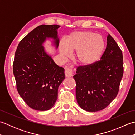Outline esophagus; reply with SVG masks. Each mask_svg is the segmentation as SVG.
Wrapping results in <instances>:
<instances>
[{
  "instance_id": "obj_1",
  "label": "esophagus",
  "mask_w": 135,
  "mask_h": 135,
  "mask_svg": "<svg viewBox=\"0 0 135 135\" xmlns=\"http://www.w3.org/2000/svg\"><path fill=\"white\" fill-rule=\"evenodd\" d=\"M65 75L66 77H71L73 76V70L69 67L65 68Z\"/></svg>"
}]
</instances>
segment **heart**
<instances>
[{"instance_id": "1", "label": "heart", "mask_w": 135, "mask_h": 135, "mask_svg": "<svg viewBox=\"0 0 135 135\" xmlns=\"http://www.w3.org/2000/svg\"><path fill=\"white\" fill-rule=\"evenodd\" d=\"M105 47L104 39L92 31H75L68 35L65 42H61L59 50L64 57H69L72 51H76V58L80 64L91 65L101 57Z\"/></svg>"}]
</instances>
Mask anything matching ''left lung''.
Segmentation results:
<instances>
[{
    "instance_id": "obj_1",
    "label": "left lung",
    "mask_w": 135,
    "mask_h": 135,
    "mask_svg": "<svg viewBox=\"0 0 135 135\" xmlns=\"http://www.w3.org/2000/svg\"><path fill=\"white\" fill-rule=\"evenodd\" d=\"M107 47L99 61L80 66L73 77L77 103L89 112L102 110L115 98L124 73L121 50L110 34Z\"/></svg>"
}]
</instances>
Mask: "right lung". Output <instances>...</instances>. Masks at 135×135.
Listing matches in <instances>:
<instances>
[{
	"label": "right lung",
	"mask_w": 135,
	"mask_h": 135,
	"mask_svg": "<svg viewBox=\"0 0 135 135\" xmlns=\"http://www.w3.org/2000/svg\"><path fill=\"white\" fill-rule=\"evenodd\" d=\"M58 25H41L25 36L17 46L13 74L17 91L31 108L49 110L58 96V88L65 79L64 69L57 65L46 52L44 44L52 39L58 48Z\"/></svg>",
	"instance_id": "right-lung-1"
}]
</instances>
